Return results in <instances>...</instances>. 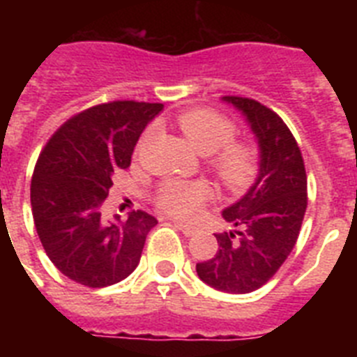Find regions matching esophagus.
I'll use <instances>...</instances> for the list:
<instances>
[{
	"label": "esophagus",
	"instance_id": "1",
	"mask_svg": "<svg viewBox=\"0 0 357 357\" xmlns=\"http://www.w3.org/2000/svg\"><path fill=\"white\" fill-rule=\"evenodd\" d=\"M175 227L178 230H181L182 234L185 236H195V232H197V227L189 225V223H182V222H175Z\"/></svg>",
	"mask_w": 357,
	"mask_h": 357
}]
</instances>
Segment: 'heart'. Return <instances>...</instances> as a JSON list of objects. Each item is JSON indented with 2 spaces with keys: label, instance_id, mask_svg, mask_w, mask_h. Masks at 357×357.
Segmentation results:
<instances>
[{
  "label": "heart",
  "instance_id": "1",
  "mask_svg": "<svg viewBox=\"0 0 357 357\" xmlns=\"http://www.w3.org/2000/svg\"><path fill=\"white\" fill-rule=\"evenodd\" d=\"M178 127L198 153L211 155V168L225 188L241 191L254 182L259 169V153L254 144L234 139L236 127L229 118L214 110L193 109L178 116ZM151 132L153 128L144 132L139 148ZM209 197L211 188L206 182L169 178L157 191V206L173 216L191 218Z\"/></svg>",
  "mask_w": 357,
  "mask_h": 357
}]
</instances>
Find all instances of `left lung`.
Returning a JSON list of instances; mask_svg holds the SVG:
<instances>
[{"label": "left lung", "instance_id": "8db88e82", "mask_svg": "<svg viewBox=\"0 0 357 357\" xmlns=\"http://www.w3.org/2000/svg\"><path fill=\"white\" fill-rule=\"evenodd\" d=\"M248 123L259 169L248 191L222 211L234 230L216 234L213 259L197 264V273L218 291L250 293L266 284L295 247L305 207L307 176L301 148L286 123L250 98L223 96Z\"/></svg>", "mask_w": 357, "mask_h": 357}]
</instances>
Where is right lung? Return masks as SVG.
<instances>
[{
    "label": "right lung",
    "instance_id": "obj_1",
    "mask_svg": "<svg viewBox=\"0 0 357 357\" xmlns=\"http://www.w3.org/2000/svg\"><path fill=\"white\" fill-rule=\"evenodd\" d=\"M162 103L112 102L68 119L40 151L30 200L37 234L50 261L66 277L105 288L127 279L141 259L157 220L144 211L103 220L112 176L132 153Z\"/></svg>",
    "mask_w": 357,
    "mask_h": 357
}]
</instances>
